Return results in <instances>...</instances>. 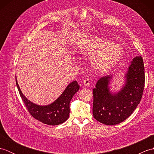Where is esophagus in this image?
<instances>
[{
  "mask_svg": "<svg viewBox=\"0 0 154 154\" xmlns=\"http://www.w3.org/2000/svg\"><path fill=\"white\" fill-rule=\"evenodd\" d=\"M83 84H84V85H85V86H89V85H90V81H89V79H85L84 80V81H83Z\"/></svg>",
  "mask_w": 154,
  "mask_h": 154,
  "instance_id": "obj_1",
  "label": "esophagus"
}]
</instances>
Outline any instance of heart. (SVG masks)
<instances>
[{"instance_id":"heart-1","label":"heart","mask_w":154,"mask_h":154,"mask_svg":"<svg viewBox=\"0 0 154 154\" xmlns=\"http://www.w3.org/2000/svg\"><path fill=\"white\" fill-rule=\"evenodd\" d=\"M124 48L103 36H94L81 42L78 52L83 57H90L89 64L94 71L104 73L110 69L124 55Z\"/></svg>"}]
</instances>
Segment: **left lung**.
Wrapping results in <instances>:
<instances>
[{"instance_id":"8db88e82","label":"left lung","mask_w":154,"mask_h":154,"mask_svg":"<svg viewBox=\"0 0 154 154\" xmlns=\"http://www.w3.org/2000/svg\"><path fill=\"white\" fill-rule=\"evenodd\" d=\"M123 87L116 93L109 85L112 76L102 77L93 89V115L106 125H115L128 119L142 99L145 83L144 65L141 56L133 59L125 74Z\"/></svg>"}]
</instances>
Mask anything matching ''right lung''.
Masks as SVG:
<instances>
[{
    "label": "right lung",
    "instance_id": "1",
    "mask_svg": "<svg viewBox=\"0 0 154 154\" xmlns=\"http://www.w3.org/2000/svg\"><path fill=\"white\" fill-rule=\"evenodd\" d=\"M16 83L22 100L28 112L34 119L48 125L55 126L66 121L69 116V104L74 94L79 89L77 81H72L61 95L54 102L48 105H38L26 97L19 87L16 77Z\"/></svg>",
    "mask_w": 154,
    "mask_h": 154
}]
</instances>
